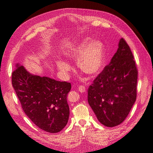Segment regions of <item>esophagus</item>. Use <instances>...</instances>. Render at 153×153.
Instances as JSON below:
<instances>
[{"mask_svg":"<svg viewBox=\"0 0 153 153\" xmlns=\"http://www.w3.org/2000/svg\"><path fill=\"white\" fill-rule=\"evenodd\" d=\"M78 90L83 93V92H86V88L84 86H79L78 87Z\"/></svg>","mask_w":153,"mask_h":153,"instance_id":"esophagus-1","label":"esophagus"}]
</instances>
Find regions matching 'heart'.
Returning <instances> with one entry per match:
<instances>
[{
    "mask_svg": "<svg viewBox=\"0 0 153 153\" xmlns=\"http://www.w3.org/2000/svg\"><path fill=\"white\" fill-rule=\"evenodd\" d=\"M64 56L68 62L77 60V66L82 72L89 77H95L99 75L103 66L104 45L100 41H92L87 37L69 46L64 52ZM56 64L59 70L65 75L71 71V66L65 61L59 60Z\"/></svg>",
    "mask_w": 153,
    "mask_h": 153,
    "instance_id": "heart-1",
    "label": "heart"
}]
</instances>
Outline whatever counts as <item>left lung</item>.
<instances>
[{"label": "left lung", "mask_w": 153, "mask_h": 153, "mask_svg": "<svg viewBox=\"0 0 153 153\" xmlns=\"http://www.w3.org/2000/svg\"><path fill=\"white\" fill-rule=\"evenodd\" d=\"M138 71L133 55L123 38L109 65L88 90V103L98 121L107 127L122 123L137 98Z\"/></svg>", "instance_id": "8db88e82"}]
</instances>
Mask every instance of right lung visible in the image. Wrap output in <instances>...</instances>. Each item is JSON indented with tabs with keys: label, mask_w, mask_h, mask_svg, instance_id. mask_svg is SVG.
<instances>
[{
	"label": "right lung",
	"mask_w": 153,
	"mask_h": 153,
	"mask_svg": "<svg viewBox=\"0 0 153 153\" xmlns=\"http://www.w3.org/2000/svg\"><path fill=\"white\" fill-rule=\"evenodd\" d=\"M12 85L23 110L37 126L51 133L66 126L69 116L67 96L70 83L33 75L17 63L12 73Z\"/></svg>",
	"instance_id": "right-lung-1"
}]
</instances>
